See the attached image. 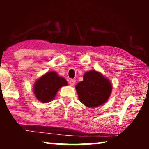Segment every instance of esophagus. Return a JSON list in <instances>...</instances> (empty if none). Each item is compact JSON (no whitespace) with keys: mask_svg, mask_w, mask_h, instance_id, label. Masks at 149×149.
Here are the masks:
<instances>
[{"mask_svg":"<svg viewBox=\"0 0 149 149\" xmlns=\"http://www.w3.org/2000/svg\"><path fill=\"white\" fill-rule=\"evenodd\" d=\"M69 84L71 85V86H73V85H75V83H76V80H75L74 79H71L69 80Z\"/></svg>","mask_w":149,"mask_h":149,"instance_id":"esophagus-1","label":"esophagus"}]
</instances>
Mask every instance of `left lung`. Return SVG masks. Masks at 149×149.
<instances>
[{"mask_svg":"<svg viewBox=\"0 0 149 149\" xmlns=\"http://www.w3.org/2000/svg\"><path fill=\"white\" fill-rule=\"evenodd\" d=\"M80 102L89 108H95L105 103L112 91V85L109 78L102 73L91 70L83 76V80L76 85Z\"/></svg>","mask_w":149,"mask_h":149,"instance_id":"left-lung-1","label":"left lung"}]
</instances>
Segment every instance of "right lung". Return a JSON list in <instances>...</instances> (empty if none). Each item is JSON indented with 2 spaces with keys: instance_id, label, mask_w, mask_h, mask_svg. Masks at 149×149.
<instances>
[{
  "instance_id": "add662e5",
  "label": "right lung",
  "mask_w": 149,
  "mask_h": 149,
  "mask_svg": "<svg viewBox=\"0 0 149 149\" xmlns=\"http://www.w3.org/2000/svg\"><path fill=\"white\" fill-rule=\"evenodd\" d=\"M67 81L55 71H49L39 78L33 85L34 95L42 103H48L54 98L61 87L67 85Z\"/></svg>"
}]
</instances>
